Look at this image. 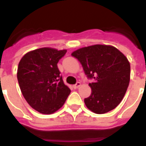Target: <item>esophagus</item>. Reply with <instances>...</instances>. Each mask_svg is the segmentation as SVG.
I'll return each mask as SVG.
<instances>
[{"label": "esophagus", "instance_id": "esophagus-1", "mask_svg": "<svg viewBox=\"0 0 146 146\" xmlns=\"http://www.w3.org/2000/svg\"><path fill=\"white\" fill-rule=\"evenodd\" d=\"M80 85H81V83H80V82H77L76 84H74V85H73V88H75V89L78 88H79V87Z\"/></svg>", "mask_w": 146, "mask_h": 146}]
</instances>
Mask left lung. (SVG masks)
Wrapping results in <instances>:
<instances>
[{
	"instance_id": "obj_1",
	"label": "left lung",
	"mask_w": 146,
	"mask_h": 146,
	"mask_svg": "<svg viewBox=\"0 0 146 146\" xmlns=\"http://www.w3.org/2000/svg\"><path fill=\"white\" fill-rule=\"evenodd\" d=\"M81 63L88 78L92 94L84 98L88 110L97 114L108 113L120 103L128 88L131 66L121 51L111 45L95 44L72 53Z\"/></svg>"
}]
</instances>
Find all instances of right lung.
<instances>
[{"label":"right lung","mask_w":146,"mask_h":146,"mask_svg":"<svg viewBox=\"0 0 146 146\" xmlns=\"http://www.w3.org/2000/svg\"><path fill=\"white\" fill-rule=\"evenodd\" d=\"M66 50L41 48L21 58L17 78L28 104L37 112L51 114L60 109L70 93L64 84L57 63Z\"/></svg>","instance_id":"obj_1"}]
</instances>
